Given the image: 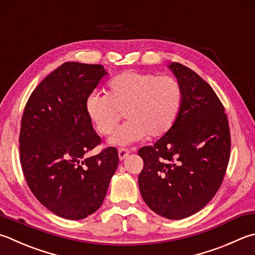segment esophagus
Segmentation results:
<instances>
[{"mask_svg": "<svg viewBox=\"0 0 255 255\" xmlns=\"http://www.w3.org/2000/svg\"><path fill=\"white\" fill-rule=\"evenodd\" d=\"M129 154V151L127 148H119V158L120 161H123Z\"/></svg>", "mask_w": 255, "mask_h": 255, "instance_id": "1", "label": "esophagus"}]
</instances>
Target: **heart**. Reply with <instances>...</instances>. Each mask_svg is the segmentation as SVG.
Listing matches in <instances>:
<instances>
[{"mask_svg": "<svg viewBox=\"0 0 255 255\" xmlns=\"http://www.w3.org/2000/svg\"><path fill=\"white\" fill-rule=\"evenodd\" d=\"M183 92L170 75L127 71L108 84V94L91 93L85 100V113L95 131L111 133L122 112L128 121L109 138L111 145L127 146L147 135L161 137L170 131L179 117Z\"/></svg>", "mask_w": 255, "mask_h": 255, "instance_id": "1", "label": "heart"}]
</instances>
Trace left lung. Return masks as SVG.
<instances>
[{
  "label": "left lung",
  "mask_w": 255,
  "mask_h": 255,
  "mask_svg": "<svg viewBox=\"0 0 255 255\" xmlns=\"http://www.w3.org/2000/svg\"><path fill=\"white\" fill-rule=\"evenodd\" d=\"M167 68L183 92L181 111L165 135L138 150L144 162L138 187L153 212L181 220L199 212L218 192L231 138L227 114L213 89L184 65L173 62Z\"/></svg>",
  "instance_id": "left-lung-1"
}]
</instances>
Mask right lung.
Instances as JSON below:
<instances>
[{
    "label": "right lung",
    "mask_w": 255,
    "mask_h": 255,
    "mask_svg": "<svg viewBox=\"0 0 255 255\" xmlns=\"http://www.w3.org/2000/svg\"><path fill=\"white\" fill-rule=\"evenodd\" d=\"M107 74L100 64L65 62L24 109L18 140L24 176L35 198L61 218L82 220L100 209L119 165L115 147L84 156L101 142L85 100Z\"/></svg>",
    "instance_id": "1"
}]
</instances>
